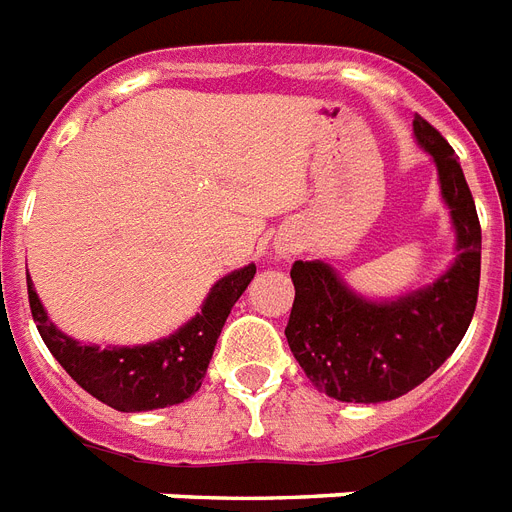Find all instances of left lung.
Listing matches in <instances>:
<instances>
[{
	"instance_id": "8db88e82",
	"label": "left lung",
	"mask_w": 512,
	"mask_h": 512,
	"mask_svg": "<svg viewBox=\"0 0 512 512\" xmlns=\"http://www.w3.org/2000/svg\"><path fill=\"white\" fill-rule=\"evenodd\" d=\"M415 137L433 155L457 230L455 267L431 288L388 304L354 296L322 261H296V301L285 338L306 378L338 402H391L444 365L463 341L478 301L481 224L455 150L415 116Z\"/></svg>"
}]
</instances>
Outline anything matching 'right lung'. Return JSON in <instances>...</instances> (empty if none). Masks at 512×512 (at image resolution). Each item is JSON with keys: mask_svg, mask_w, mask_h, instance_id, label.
Returning <instances> with one entry per match:
<instances>
[{"mask_svg": "<svg viewBox=\"0 0 512 512\" xmlns=\"http://www.w3.org/2000/svg\"><path fill=\"white\" fill-rule=\"evenodd\" d=\"M253 275V264L227 275L211 288L198 317H192L179 333L134 349H100L63 335L47 320L31 277L26 280L28 304L39 335L63 370L84 391L113 410L145 412L185 402L198 391L206 378L208 362L214 357L216 338Z\"/></svg>", "mask_w": 512, "mask_h": 512, "instance_id": "1", "label": "right lung"}]
</instances>
